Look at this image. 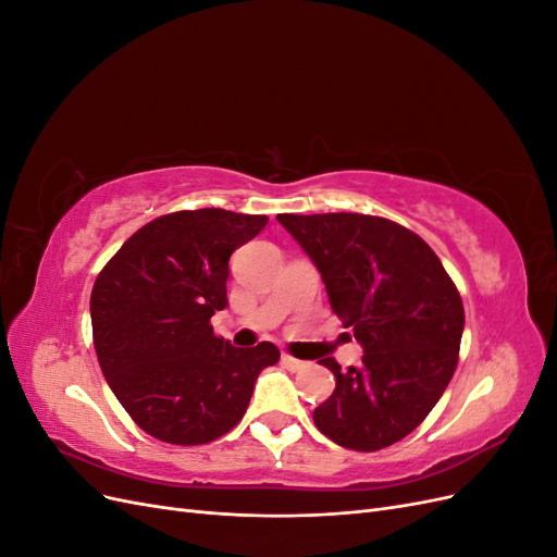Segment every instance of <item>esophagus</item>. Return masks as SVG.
Instances as JSON below:
<instances>
[{
    "label": "esophagus",
    "mask_w": 557,
    "mask_h": 557,
    "mask_svg": "<svg viewBox=\"0 0 557 557\" xmlns=\"http://www.w3.org/2000/svg\"><path fill=\"white\" fill-rule=\"evenodd\" d=\"M281 362H283L285 369H290V372H301V369H307V362H301V360H297L293 356H285V352H283Z\"/></svg>",
    "instance_id": "obj_1"
}]
</instances>
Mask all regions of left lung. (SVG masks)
I'll list each match as a JSON object with an SVG mask.
<instances>
[{"mask_svg":"<svg viewBox=\"0 0 557 557\" xmlns=\"http://www.w3.org/2000/svg\"><path fill=\"white\" fill-rule=\"evenodd\" d=\"M278 223L323 276L332 311L364 348L313 423L334 444L381 450L413 432L458 367L465 309L434 250L393 221L362 213H281Z\"/></svg>","mask_w":557,"mask_h":557,"instance_id":"1","label":"left lung"}]
</instances>
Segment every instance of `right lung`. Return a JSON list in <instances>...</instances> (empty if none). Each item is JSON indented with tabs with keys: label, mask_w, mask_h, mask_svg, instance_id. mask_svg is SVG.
I'll return each mask as SVG.
<instances>
[{
	"label": "right lung",
	"mask_w": 557,
	"mask_h": 557,
	"mask_svg": "<svg viewBox=\"0 0 557 557\" xmlns=\"http://www.w3.org/2000/svg\"><path fill=\"white\" fill-rule=\"evenodd\" d=\"M267 215L197 209L160 215L121 246L90 295L102 374L144 432L166 444H209L244 418L274 344L237 348L213 334L227 307L230 256Z\"/></svg>",
	"instance_id": "add662e5"
}]
</instances>
